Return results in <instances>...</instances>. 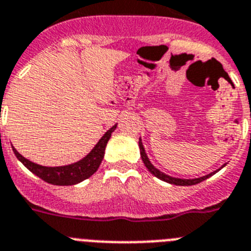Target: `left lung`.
Segmentation results:
<instances>
[{"mask_svg":"<svg viewBox=\"0 0 251 251\" xmlns=\"http://www.w3.org/2000/svg\"><path fill=\"white\" fill-rule=\"evenodd\" d=\"M139 148H140V155H141L142 161H144V164H145V166L148 168V170L150 171L153 176H156L157 179L162 180V181L169 182V184H173V185H179V186H190V185L199 184V182H201V181H204V180H206L207 177H210V176H213L214 174L218 173L219 170H221V169L224 168L225 165H226V164H224L220 169L213 171V173L207 174V175H205V176H201V177H196V179H180V177H173V176L166 175V174H164L162 171H160L159 169H156L152 164H151V161L149 160L148 155H146V152H145V148H144V145H142L141 139H139Z\"/></svg>","mask_w":251,"mask_h":251,"instance_id":"obj_1","label":"left lung"}]
</instances>
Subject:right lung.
I'll list each match as a JSON object with an SVG mask.
<instances>
[{
  "instance_id": "1",
  "label": "right lung",
  "mask_w": 251,
  "mask_h": 251,
  "mask_svg": "<svg viewBox=\"0 0 251 251\" xmlns=\"http://www.w3.org/2000/svg\"><path fill=\"white\" fill-rule=\"evenodd\" d=\"M117 125L112 126L110 130H107L103 134V136L99 140V142L95 145V148L87 153L83 159L78 160L74 164L65 165V166H42V165L35 164L28 159L24 157L19 151L12 146V150L15 152L16 157L26 166L28 170L44 181L52 185H58V186H67V185H75L83 180L89 179L90 176L94 175L98 171L101 161L105 155V149L107 145V141L111 137V134L116 128Z\"/></svg>"
}]
</instances>
